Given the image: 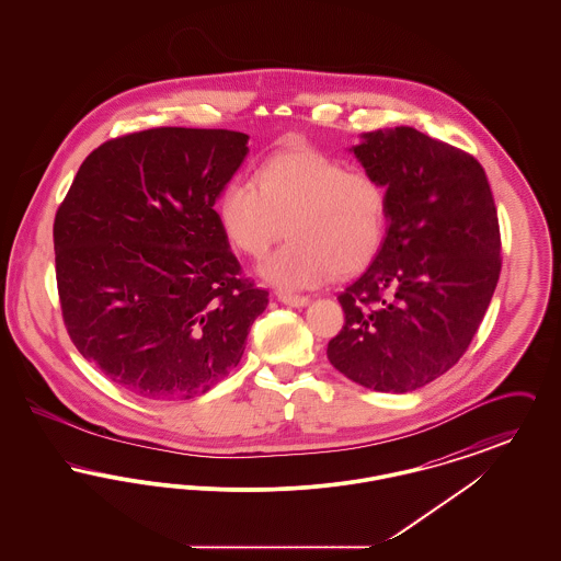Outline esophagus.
<instances>
[{"label": "esophagus", "mask_w": 561, "mask_h": 561, "mask_svg": "<svg viewBox=\"0 0 561 561\" xmlns=\"http://www.w3.org/2000/svg\"><path fill=\"white\" fill-rule=\"evenodd\" d=\"M277 298L290 307H305L309 302V296H302V294L279 293Z\"/></svg>", "instance_id": "obj_1"}]
</instances>
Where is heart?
<instances>
[{
	"label": "heart",
	"instance_id": "b5f03b06",
	"mask_svg": "<svg viewBox=\"0 0 561 561\" xmlns=\"http://www.w3.org/2000/svg\"><path fill=\"white\" fill-rule=\"evenodd\" d=\"M218 218L229 241L252 259H263L288 231L290 241L261 273L284 290H298L373 263L387 236L389 195L373 172L298 147L263 161L256 183H227Z\"/></svg>",
	"mask_w": 561,
	"mask_h": 561
}]
</instances>
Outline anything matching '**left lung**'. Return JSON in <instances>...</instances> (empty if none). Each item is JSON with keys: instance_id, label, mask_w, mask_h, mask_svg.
Returning <instances> with one entry per match:
<instances>
[{"instance_id": "left-lung-1", "label": "left lung", "mask_w": 561, "mask_h": 561, "mask_svg": "<svg viewBox=\"0 0 561 561\" xmlns=\"http://www.w3.org/2000/svg\"><path fill=\"white\" fill-rule=\"evenodd\" d=\"M389 195L387 236L339 302L330 364L385 393L425 387L458 364L501 275V229L485 170L471 153L400 126L355 149Z\"/></svg>"}]
</instances>
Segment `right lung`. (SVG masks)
I'll return each instance as SVG.
<instances>
[{
	"instance_id": "right-lung-1",
	"label": "right lung",
	"mask_w": 561,
	"mask_h": 561,
	"mask_svg": "<svg viewBox=\"0 0 561 561\" xmlns=\"http://www.w3.org/2000/svg\"><path fill=\"white\" fill-rule=\"evenodd\" d=\"M248 134L149 128L94 149L54 216L71 343L138 398L191 400L240 364L268 293L243 275L214 210Z\"/></svg>"
}]
</instances>
